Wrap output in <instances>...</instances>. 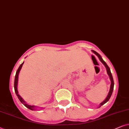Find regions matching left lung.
<instances>
[{"label": "left lung", "instance_id": "8db88e82", "mask_svg": "<svg viewBox=\"0 0 129 129\" xmlns=\"http://www.w3.org/2000/svg\"><path fill=\"white\" fill-rule=\"evenodd\" d=\"M92 52H93L94 54H95L96 55H97L98 57H99V59L100 60V61L102 62L103 63V64L104 65V66L106 67V70H107V74L108 75H109L110 77V80H111V85H110V91H109V94H108V95L107 96V97H106V99L104 100V102H103L102 103L100 104V105L99 107H100L101 106H102V105H103V104H104L106 103H107L108 101L109 100L110 98L111 97V94H112V92H113V88H114V81H113V76H112V74H111V71H110V68L109 67V66H107V63H106V62L104 61L103 59H102V56H101L100 55L99 53H97L96 51H92Z\"/></svg>", "mask_w": 129, "mask_h": 129}]
</instances>
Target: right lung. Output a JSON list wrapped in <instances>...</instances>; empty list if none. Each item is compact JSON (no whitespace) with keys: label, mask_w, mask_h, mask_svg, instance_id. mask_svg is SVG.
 Listing matches in <instances>:
<instances>
[{"label":"right lung","mask_w":129,"mask_h":129,"mask_svg":"<svg viewBox=\"0 0 129 129\" xmlns=\"http://www.w3.org/2000/svg\"><path fill=\"white\" fill-rule=\"evenodd\" d=\"M23 62L22 63V64H20V66H19V67L18 68V70L16 71V75H15V82H14V88H15V93H16V95L18 96L19 100H20V102L22 103V104H23L24 106H25V107H26L27 109L31 110H35L36 109V108L37 107L35 106H31V105H29V104H27L26 103L24 102V100L23 99H22V98L20 97V96L18 94V89H17V85H18V75H19V71L20 69H21L22 67V65L23 64Z\"/></svg>","instance_id":"obj_1"}]
</instances>
